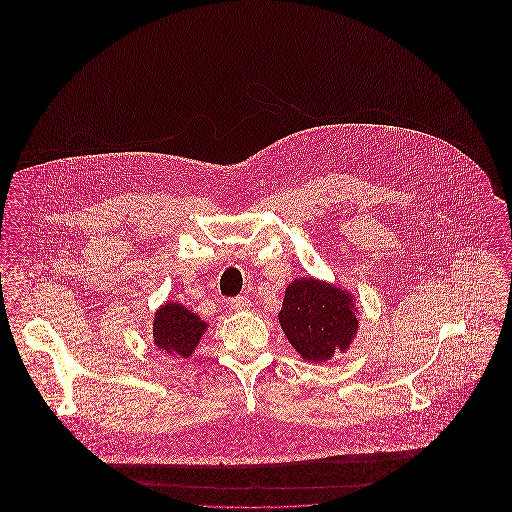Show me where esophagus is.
<instances>
[{
	"label": "esophagus",
	"instance_id": "1",
	"mask_svg": "<svg viewBox=\"0 0 512 512\" xmlns=\"http://www.w3.org/2000/svg\"><path fill=\"white\" fill-rule=\"evenodd\" d=\"M228 305H230V309H232V311H247V309H251V301H249L245 295L232 297Z\"/></svg>",
	"mask_w": 512,
	"mask_h": 512
}]
</instances>
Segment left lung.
Segmentation results:
<instances>
[{"mask_svg": "<svg viewBox=\"0 0 512 512\" xmlns=\"http://www.w3.org/2000/svg\"><path fill=\"white\" fill-rule=\"evenodd\" d=\"M278 318L295 351L315 363L345 351L359 326L349 293L315 278L293 280Z\"/></svg>", "mask_w": 512, "mask_h": 512, "instance_id": "8db88e82", "label": "left lung"}]
</instances>
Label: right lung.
I'll use <instances>...</instances> for the list:
<instances>
[{
	"mask_svg": "<svg viewBox=\"0 0 512 512\" xmlns=\"http://www.w3.org/2000/svg\"><path fill=\"white\" fill-rule=\"evenodd\" d=\"M207 324L178 303H167L155 313L153 338L159 349H165L172 357H190L195 345L201 340Z\"/></svg>",
	"mask_w": 512,
	"mask_h": 512,
	"instance_id": "1",
	"label": "right lung"
}]
</instances>
